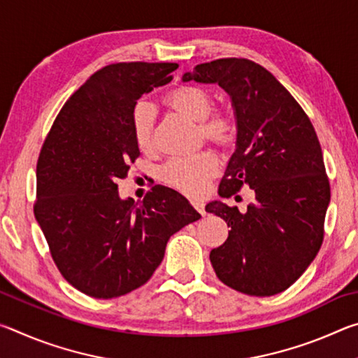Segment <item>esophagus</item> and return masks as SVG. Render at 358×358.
Returning <instances> with one entry per match:
<instances>
[{
  "label": "esophagus",
  "instance_id": "34e87169",
  "mask_svg": "<svg viewBox=\"0 0 358 358\" xmlns=\"http://www.w3.org/2000/svg\"><path fill=\"white\" fill-rule=\"evenodd\" d=\"M192 207L196 208V210L199 211V213H201L202 216L205 215V208H203V203H202V202H199V201H194V202H192Z\"/></svg>",
  "mask_w": 358,
  "mask_h": 358
}]
</instances>
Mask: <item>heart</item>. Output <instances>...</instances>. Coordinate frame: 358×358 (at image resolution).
Instances as JSON below:
<instances>
[{"label":"heart","instance_id":"1","mask_svg":"<svg viewBox=\"0 0 358 358\" xmlns=\"http://www.w3.org/2000/svg\"><path fill=\"white\" fill-rule=\"evenodd\" d=\"M166 104L186 120L199 123V136L215 147L229 148L237 138L238 124L229 108L213 110V94L202 87L185 85L175 88L166 98ZM153 110L147 104H137L132 110V134L137 148L143 153L155 150ZM217 172L215 155H196L186 159H172L161 167L159 178L167 186L187 196H201L208 181Z\"/></svg>","mask_w":358,"mask_h":358}]
</instances>
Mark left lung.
<instances>
[{
    "instance_id": "obj_1",
    "label": "left lung",
    "mask_w": 358,
    "mask_h": 358,
    "mask_svg": "<svg viewBox=\"0 0 358 358\" xmlns=\"http://www.w3.org/2000/svg\"><path fill=\"white\" fill-rule=\"evenodd\" d=\"M183 82L217 83L230 96L238 132L217 194L251 187L245 213L221 201L205 210L230 227L210 252L216 276L256 296L292 286L317 256L330 203L322 150L308 115L262 66L245 58L197 64Z\"/></svg>"
}]
</instances>
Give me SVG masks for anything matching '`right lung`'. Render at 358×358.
Returning a JSON list of instances; mask_svg holds the SVG:
<instances>
[{"mask_svg":"<svg viewBox=\"0 0 358 358\" xmlns=\"http://www.w3.org/2000/svg\"><path fill=\"white\" fill-rule=\"evenodd\" d=\"M177 63H117L71 96L42 145L36 221L64 280L94 299L143 286L169 238L201 215L157 185L141 203L121 199L117 181L138 157L132 110L142 94L172 80Z\"/></svg>","mask_w":358,"mask_h":358,"instance_id":"obj_1","label":"right lung"}]
</instances>
